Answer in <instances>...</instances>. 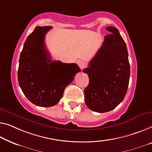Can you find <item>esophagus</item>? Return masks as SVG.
Masks as SVG:
<instances>
[{
  "label": "esophagus",
  "instance_id": "obj_1",
  "mask_svg": "<svg viewBox=\"0 0 152 152\" xmlns=\"http://www.w3.org/2000/svg\"><path fill=\"white\" fill-rule=\"evenodd\" d=\"M77 64L78 65V66L80 67V68H83V67L85 66V63L83 60L78 59V61H77Z\"/></svg>",
  "mask_w": 152,
  "mask_h": 152
}]
</instances>
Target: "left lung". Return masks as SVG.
<instances>
[{
	"mask_svg": "<svg viewBox=\"0 0 152 152\" xmlns=\"http://www.w3.org/2000/svg\"><path fill=\"white\" fill-rule=\"evenodd\" d=\"M104 37L102 46L83 72L89 85L85 89L86 105L98 113L110 111L123 101L128 90L130 67L126 44L114 26Z\"/></svg>",
	"mask_w": 152,
	"mask_h": 152,
	"instance_id": "1",
	"label": "left lung"
}]
</instances>
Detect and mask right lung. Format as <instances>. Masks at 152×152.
<instances>
[{
  "instance_id": "obj_1",
  "label": "right lung",
  "mask_w": 152,
  "mask_h": 152,
  "mask_svg": "<svg viewBox=\"0 0 152 152\" xmlns=\"http://www.w3.org/2000/svg\"><path fill=\"white\" fill-rule=\"evenodd\" d=\"M52 26H37L28 36L20 53L18 78L25 96L34 104L50 107L62 98L65 87L80 72L76 63L52 61L45 35Z\"/></svg>"
}]
</instances>
